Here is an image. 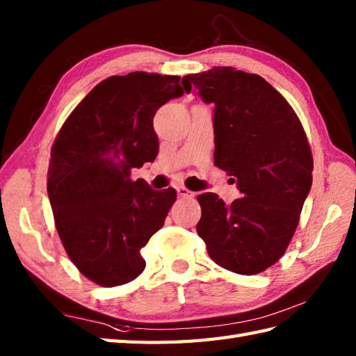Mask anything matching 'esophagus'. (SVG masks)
<instances>
[{
	"label": "esophagus",
	"instance_id": "esophagus-1",
	"mask_svg": "<svg viewBox=\"0 0 356 356\" xmlns=\"http://www.w3.org/2000/svg\"><path fill=\"white\" fill-rule=\"evenodd\" d=\"M176 190H177V194L180 195V197H184V199L194 197V193L188 190V188H185V186H177Z\"/></svg>",
	"mask_w": 356,
	"mask_h": 356
}]
</instances>
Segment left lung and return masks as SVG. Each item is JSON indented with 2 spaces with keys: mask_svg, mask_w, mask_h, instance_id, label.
Returning <instances> with one entry per match:
<instances>
[{
  "mask_svg": "<svg viewBox=\"0 0 356 356\" xmlns=\"http://www.w3.org/2000/svg\"><path fill=\"white\" fill-rule=\"evenodd\" d=\"M214 104V165L236 177L231 205L200 194L199 237L218 266L260 274L282 259L312 186L314 159L298 116L269 82L234 67L182 79Z\"/></svg>",
  "mask_w": 356,
  "mask_h": 356,
  "instance_id": "1",
  "label": "left lung"
}]
</instances>
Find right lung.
<instances>
[{"mask_svg":"<svg viewBox=\"0 0 356 356\" xmlns=\"http://www.w3.org/2000/svg\"><path fill=\"white\" fill-rule=\"evenodd\" d=\"M182 95L180 76H110L78 104L53 142L47 193L56 231L74 266L96 284H125L145 269L140 249L163 226L177 193L130 176L159 153L156 111Z\"/></svg>","mask_w":356,"mask_h":356,"instance_id":"add662e5","label":"right lung"}]
</instances>
